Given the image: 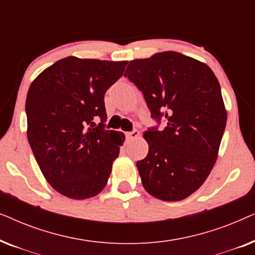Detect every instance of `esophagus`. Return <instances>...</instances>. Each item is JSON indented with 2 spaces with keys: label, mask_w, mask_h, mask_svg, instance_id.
I'll return each mask as SVG.
<instances>
[{
  "label": "esophagus",
  "mask_w": 255,
  "mask_h": 255,
  "mask_svg": "<svg viewBox=\"0 0 255 255\" xmlns=\"http://www.w3.org/2000/svg\"><path fill=\"white\" fill-rule=\"evenodd\" d=\"M139 135H140V132L134 130V131H131V132H127V139L128 140H133V139H137Z\"/></svg>",
  "instance_id": "obj_1"
}]
</instances>
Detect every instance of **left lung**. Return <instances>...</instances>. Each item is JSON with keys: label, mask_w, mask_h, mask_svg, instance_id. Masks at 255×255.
<instances>
[{"label": "left lung", "mask_w": 255, "mask_h": 255, "mask_svg": "<svg viewBox=\"0 0 255 255\" xmlns=\"http://www.w3.org/2000/svg\"><path fill=\"white\" fill-rule=\"evenodd\" d=\"M124 76L144 94L152 117L167 123L144 132L148 153L137 162L142 186L161 201L184 200L218 156L228 118L218 80L207 64L174 51L130 61Z\"/></svg>", "instance_id": "left-lung-1"}]
</instances>
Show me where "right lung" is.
Wrapping results in <instances>:
<instances>
[{
    "label": "right lung",
    "instance_id": "add662e5",
    "mask_svg": "<svg viewBox=\"0 0 255 255\" xmlns=\"http://www.w3.org/2000/svg\"><path fill=\"white\" fill-rule=\"evenodd\" d=\"M127 64L67 57L31 83L25 102L27 140L45 179L66 197L86 200L106 187L125 135L103 128L104 94ZM96 117L101 123L94 128Z\"/></svg>",
    "mask_w": 255,
    "mask_h": 255
}]
</instances>
